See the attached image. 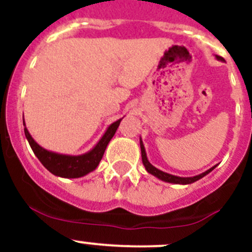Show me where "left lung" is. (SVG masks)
Listing matches in <instances>:
<instances>
[{"label": "left lung", "instance_id": "8db88e82", "mask_svg": "<svg viewBox=\"0 0 252 252\" xmlns=\"http://www.w3.org/2000/svg\"><path fill=\"white\" fill-rule=\"evenodd\" d=\"M216 58H217V60H220V61H223V58L220 57V56H216ZM140 149H141L142 163H144L145 169H146V171L149 172L150 174H152V175H155L156 178H158V179L163 180V182H167V183H172V184H183V185L191 184V183H194V182H196V180L204 178L206 174H208L210 172H212L213 169L216 168V166L212 167V168L207 169V171L204 172V173H201L199 175H195V177H177V175L169 174V173H166V172L159 171V169H157L156 167H154L151 163H150L149 159H147L146 151H145V147H144V144H142L141 138H140Z\"/></svg>", "mask_w": 252, "mask_h": 252}]
</instances>
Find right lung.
<instances>
[{
  "instance_id": "1",
  "label": "right lung",
  "mask_w": 252,
  "mask_h": 252,
  "mask_svg": "<svg viewBox=\"0 0 252 252\" xmlns=\"http://www.w3.org/2000/svg\"><path fill=\"white\" fill-rule=\"evenodd\" d=\"M121 121L122 118L112 123L107 128V130L105 131L102 138L98 140L97 144L90 151L85 152L83 155H77V156L57 154V152L48 151V150L44 149L30 135L27 126H25V122H23V124L25 126V138L29 141V145L32 151H34L35 156L39 158V161L44 164L47 171H50L51 173L57 175V177L80 178L97 168L98 163H100L101 158L105 154L106 147H107L108 142L111 141V139L116 134Z\"/></svg>"
}]
</instances>
